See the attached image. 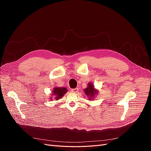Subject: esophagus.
Returning <instances> with one entry per match:
<instances>
[{"label":"esophagus","instance_id":"esophagus-1","mask_svg":"<svg viewBox=\"0 0 151 151\" xmlns=\"http://www.w3.org/2000/svg\"><path fill=\"white\" fill-rule=\"evenodd\" d=\"M78 91H79V88H74V89H71V91H72V92L74 93H77V92H78Z\"/></svg>","mask_w":151,"mask_h":151}]
</instances>
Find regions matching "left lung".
<instances>
[{"instance_id":"left-lung-1","label":"left lung","mask_w":151,"mask_h":151,"mask_svg":"<svg viewBox=\"0 0 151 151\" xmlns=\"http://www.w3.org/2000/svg\"><path fill=\"white\" fill-rule=\"evenodd\" d=\"M84 92H85V94L88 96H89V98H93V97L96 94H98V91H96L94 88H93V86L92 84H88V88H86L84 89Z\"/></svg>"}]
</instances>
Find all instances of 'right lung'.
I'll list each match as a JSON object with an SVG mask.
<instances>
[{"label": "right lung", "instance_id": "1", "mask_svg": "<svg viewBox=\"0 0 151 151\" xmlns=\"http://www.w3.org/2000/svg\"><path fill=\"white\" fill-rule=\"evenodd\" d=\"M67 90L65 88H54L53 91V95H54V98H55L56 100L60 99L63 96Z\"/></svg>", "mask_w": 151, "mask_h": 151}]
</instances>
